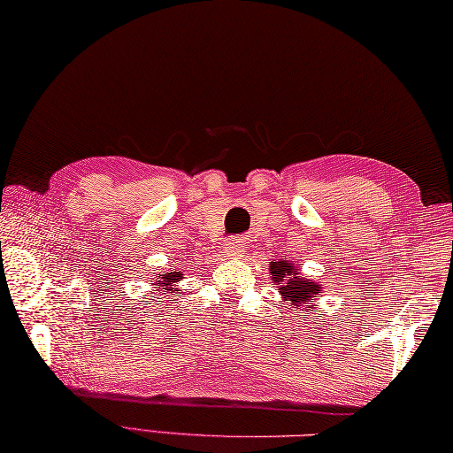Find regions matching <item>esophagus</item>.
Returning <instances> with one entry per match:
<instances>
[{"mask_svg": "<svg viewBox=\"0 0 453 453\" xmlns=\"http://www.w3.org/2000/svg\"><path fill=\"white\" fill-rule=\"evenodd\" d=\"M225 252H226V256H233V257H240V256H242V254H244L242 240H240V238L230 240V242L226 244V248H225Z\"/></svg>", "mask_w": 453, "mask_h": 453, "instance_id": "esophagus-1", "label": "esophagus"}]
</instances>
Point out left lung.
I'll return each mask as SVG.
<instances>
[{
  "instance_id": "obj_1",
  "label": "left lung",
  "mask_w": 453,
  "mask_h": 453,
  "mask_svg": "<svg viewBox=\"0 0 453 453\" xmlns=\"http://www.w3.org/2000/svg\"><path fill=\"white\" fill-rule=\"evenodd\" d=\"M270 273H273L275 278L273 281H288L280 288V293L283 295L285 301H291V304L295 309L301 307L303 304H307L311 301L312 295H317L320 291V288L317 283H312L309 280H303L299 278V273L293 270V264H288L285 260L281 262H272L270 264ZM307 309L311 311V304H307Z\"/></svg>"
}]
</instances>
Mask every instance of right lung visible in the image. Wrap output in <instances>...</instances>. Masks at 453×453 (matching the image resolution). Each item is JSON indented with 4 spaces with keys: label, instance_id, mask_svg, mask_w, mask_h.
Instances as JSON below:
<instances>
[{
    "label": "right lung",
    "instance_id": "obj_1",
    "mask_svg": "<svg viewBox=\"0 0 453 453\" xmlns=\"http://www.w3.org/2000/svg\"><path fill=\"white\" fill-rule=\"evenodd\" d=\"M178 280H181V273H180V272H170V273L158 275V281H156V285H160V288H168V285L175 283ZM170 291H172V289H170Z\"/></svg>",
    "mask_w": 453,
    "mask_h": 453
}]
</instances>
